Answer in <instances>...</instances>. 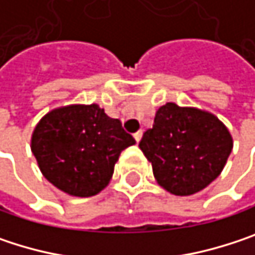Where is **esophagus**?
Masks as SVG:
<instances>
[{"instance_id":"34e87169","label":"esophagus","mask_w":255,"mask_h":255,"mask_svg":"<svg viewBox=\"0 0 255 255\" xmlns=\"http://www.w3.org/2000/svg\"><path fill=\"white\" fill-rule=\"evenodd\" d=\"M141 135H143V131H141V129H138L137 132H134V138H135V141H137V143L141 140Z\"/></svg>"}]
</instances>
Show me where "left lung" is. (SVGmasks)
I'll return each instance as SVG.
<instances>
[{"mask_svg": "<svg viewBox=\"0 0 255 255\" xmlns=\"http://www.w3.org/2000/svg\"><path fill=\"white\" fill-rule=\"evenodd\" d=\"M138 147L152 164L158 184L173 195L187 196L220 176L233 140L213 114L167 103L156 111Z\"/></svg>", "mask_w": 255, "mask_h": 255, "instance_id": "left-lung-1", "label": "left lung"}]
</instances>
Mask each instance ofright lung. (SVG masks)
I'll return each instance as SVG.
<instances>
[{
    "mask_svg": "<svg viewBox=\"0 0 255 255\" xmlns=\"http://www.w3.org/2000/svg\"><path fill=\"white\" fill-rule=\"evenodd\" d=\"M135 140L99 105L53 109L32 132L30 149L42 176L62 192L88 198L111 181L124 149Z\"/></svg>",
    "mask_w": 255,
    "mask_h": 255,
    "instance_id": "right-lung-1",
    "label": "right lung"
}]
</instances>
